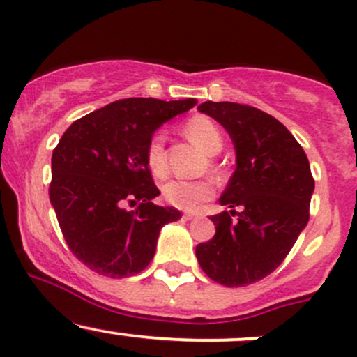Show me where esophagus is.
<instances>
[{"label": "esophagus", "instance_id": "34e87169", "mask_svg": "<svg viewBox=\"0 0 357 357\" xmlns=\"http://www.w3.org/2000/svg\"><path fill=\"white\" fill-rule=\"evenodd\" d=\"M198 215H195V213H185L183 215V218H185V220H193V218H197Z\"/></svg>", "mask_w": 357, "mask_h": 357}]
</instances>
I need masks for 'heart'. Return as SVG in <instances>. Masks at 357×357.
Instances as JSON below:
<instances>
[{"label": "heart", "mask_w": 357, "mask_h": 357, "mask_svg": "<svg viewBox=\"0 0 357 357\" xmlns=\"http://www.w3.org/2000/svg\"><path fill=\"white\" fill-rule=\"evenodd\" d=\"M186 135L202 149L205 154L215 155L222 151L223 137L218 125L208 116L197 115L188 120ZM146 162L149 171L158 178H162L167 172L166 146L164 134L155 132L149 139L146 147ZM213 183L208 179H171L162 186V195L167 203L181 210H197L199 205L213 197Z\"/></svg>", "instance_id": "heart-1"}]
</instances>
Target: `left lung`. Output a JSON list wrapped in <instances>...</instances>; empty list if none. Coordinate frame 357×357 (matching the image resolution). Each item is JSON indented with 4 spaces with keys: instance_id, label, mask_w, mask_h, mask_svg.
Returning <instances> with one entry per match:
<instances>
[{
    "instance_id": "left-lung-1",
    "label": "left lung",
    "mask_w": 357,
    "mask_h": 357,
    "mask_svg": "<svg viewBox=\"0 0 357 357\" xmlns=\"http://www.w3.org/2000/svg\"><path fill=\"white\" fill-rule=\"evenodd\" d=\"M198 109L229 132L237 167L220 197L232 210L211 217L215 236L197 245V257L218 284L248 287L283 262L307 227L315 181L305 151L274 116L230 101Z\"/></svg>"
}]
</instances>
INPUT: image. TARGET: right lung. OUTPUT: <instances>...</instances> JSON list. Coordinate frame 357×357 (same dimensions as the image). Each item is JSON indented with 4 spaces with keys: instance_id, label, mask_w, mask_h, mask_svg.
Here are the masks:
<instances>
[{
    "instance_id": "add662e5",
    "label": "right lung",
    "mask_w": 357,
    "mask_h": 357,
    "mask_svg": "<svg viewBox=\"0 0 357 357\" xmlns=\"http://www.w3.org/2000/svg\"><path fill=\"white\" fill-rule=\"evenodd\" d=\"M195 98H127L88 113L64 132L52 152L49 197L70 252L91 271L127 278L152 261L159 232L181 218L159 197L146 147L162 123L193 108ZM137 204L135 211L124 205Z\"/></svg>"
}]
</instances>
